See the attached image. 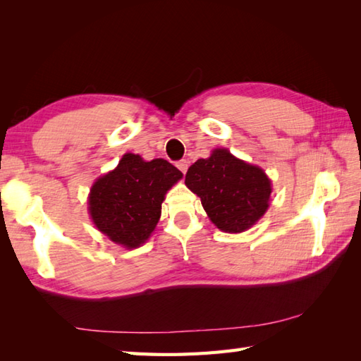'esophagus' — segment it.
<instances>
[{"label": "esophagus", "mask_w": 361, "mask_h": 361, "mask_svg": "<svg viewBox=\"0 0 361 361\" xmlns=\"http://www.w3.org/2000/svg\"><path fill=\"white\" fill-rule=\"evenodd\" d=\"M176 167H178L183 173H186L188 172V167H189V161L181 159V161H178V163H176Z\"/></svg>", "instance_id": "34e87169"}]
</instances>
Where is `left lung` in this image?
<instances>
[{"instance_id": "left-lung-1", "label": "left lung", "mask_w": 361, "mask_h": 361, "mask_svg": "<svg viewBox=\"0 0 361 361\" xmlns=\"http://www.w3.org/2000/svg\"><path fill=\"white\" fill-rule=\"evenodd\" d=\"M185 183L200 197L212 224L225 233L247 231L270 206V178L259 166L235 158L228 149L197 159L188 169Z\"/></svg>"}]
</instances>
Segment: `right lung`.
<instances>
[{"label":"right lung","mask_w":361,"mask_h":361,"mask_svg":"<svg viewBox=\"0 0 361 361\" xmlns=\"http://www.w3.org/2000/svg\"><path fill=\"white\" fill-rule=\"evenodd\" d=\"M183 173L163 158L126 153L114 171L94 181L88 197L93 224L114 243L137 248L155 229L164 195Z\"/></svg>","instance_id":"1"}]
</instances>
